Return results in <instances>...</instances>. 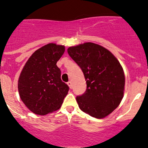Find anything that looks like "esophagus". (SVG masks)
Wrapping results in <instances>:
<instances>
[{"label": "esophagus", "instance_id": "obj_1", "mask_svg": "<svg viewBox=\"0 0 148 148\" xmlns=\"http://www.w3.org/2000/svg\"><path fill=\"white\" fill-rule=\"evenodd\" d=\"M67 84H68V86H69V88H71V82H68Z\"/></svg>", "mask_w": 148, "mask_h": 148}]
</instances>
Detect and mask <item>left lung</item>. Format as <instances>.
Instances as JSON below:
<instances>
[{
    "label": "left lung",
    "instance_id": "8db88e82",
    "mask_svg": "<svg viewBox=\"0 0 148 148\" xmlns=\"http://www.w3.org/2000/svg\"><path fill=\"white\" fill-rule=\"evenodd\" d=\"M80 66L86 82V90L76 99L82 111L96 119L108 116L122 101L125 74L119 60L103 47L86 42L67 49Z\"/></svg>",
    "mask_w": 148,
    "mask_h": 148
}]
</instances>
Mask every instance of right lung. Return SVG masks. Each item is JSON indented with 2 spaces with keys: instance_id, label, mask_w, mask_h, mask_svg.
Segmentation results:
<instances>
[{
  "instance_id": "add662e5",
  "label": "right lung",
  "mask_w": 148,
  "mask_h": 148,
  "mask_svg": "<svg viewBox=\"0 0 148 148\" xmlns=\"http://www.w3.org/2000/svg\"><path fill=\"white\" fill-rule=\"evenodd\" d=\"M65 47L49 43L35 51L25 64L18 79L22 101L37 115H46L61 107L69 86L61 79L57 62Z\"/></svg>"
}]
</instances>
